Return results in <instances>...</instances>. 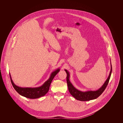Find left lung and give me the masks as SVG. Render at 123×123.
<instances>
[{
    "label": "left lung",
    "mask_w": 123,
    "mask_h": 123,
    "mask_svg": "<svg viewBox=\"0 0 123 123\" xmlns=\"http://www.w3.org/2000/svg\"><path fill=\"white\" fill-rule=\"evenodd\" d=\"M111 71L109 74V75L107 79L105 81L104 84L99 88V89L96 91H88L86 92H82L81 91L78 90L76 88H75L73 85L71 84L69 80L70 78V74L69 72L65 70V71L67 74L66 77V81L67 83L68 88L70 94L77 100H79L80 101H88L90 100L95 99L98 98L99 95H100L102 93L104 92L106 87H107L108 82L109 81L111 75V71H112V67L111 63Z\"/></svg>",
    "instance_id": "left-lung-1"
}]
</instances>
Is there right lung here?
Segmentation results:
<instances>
[{"instance_id": "1", "label": "right lung", "mask_w": 123, "mask_h": 123, "mask_svg": "<svg viewBox=\"0 0 123 123\" xmlns=\"http://www.w3.org/2000/svg\"><path fill=\"white\" fill-rule=\"evenodd\" d=\"M60 70L59 69L53 72L49 78L41 87L37 88H22L16 85L12 80L11 75L10 76L12 84L14 89L18 94L24 97L29 99H37L44 96L48 92L52 81Z\"/></svg>"}]
</instances>
